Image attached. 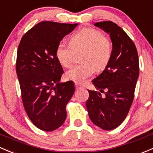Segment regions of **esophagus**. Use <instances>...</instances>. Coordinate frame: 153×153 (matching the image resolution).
Returning <instances> with one entry per match:
<instances>
[{
	"label": "esophagus",
	"mask_w": 153,
	"mask_h": 153,
	"mask_svg": "<svg viewBox=\"0 0 153 153\" xmlns=\"http://www.w3.org/2000/svg\"><path fill=\"white\" fill-rule=\"evenodd\" d=\"M75 88H76V89H79V88H81V86L79 84H78L77 82L75 83Z\"/></svg>",
	"instance_id": "34e87169"
}]
</instances>
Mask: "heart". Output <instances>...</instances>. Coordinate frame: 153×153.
<instances>
[{
    "label": "heart",
    "instance_id": "b5f03b06",
    "mask_svg": "<svg viewBox=\"0 0 153 153\" xmlns=\"http://www.w3.org/2000/svg\"><path fill=\"white\" fill-rule=\"evenodd\" d=\"M83 49L80 56L82 63L75 65L66 72L67 79L82 83L97 71L107 67L113 54L111 39L104 36L102 31L95 28L84 27L74 33L69 39V45L60 42L57 45L55 55L59 63L69 67L74 60V52Z\"/></svg>",
    "mask_w": 153,
    "mask_h": 153
}]
</instances>
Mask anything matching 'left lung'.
I'll list each match as a JSON object with an SVG mask.
<instances>
[{
  "instance_id": "8db88e82",
  "label": "left lung",
  "mask_w": 153,
  "mask_h": 153,
  "mask_svg": "<svg viewBox=\"0 0 153 153\" xmlns=\"http://www.w3.org/2000/svg\"><path fill=\"white\" fill-rule=\"evenodd\" d=\"M95 26L110 34L113 54L105 70L92 81L99 92L88 90L86 105L92 122L108 131L123 122L134 100L139 75L138 54L134 42L117 24L106 21Z\"/></svg>"
}]
</instances>
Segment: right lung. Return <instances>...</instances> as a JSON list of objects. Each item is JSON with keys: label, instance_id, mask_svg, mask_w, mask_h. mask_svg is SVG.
Here are the masks:
<instances>
[{"label": "right lung", "instance_id": "1", "mask_svg": "<svg viewBox=\"0 0 153 153\" xmlns=\"http://www.w3.org/2000/svg\"><path fill=\"white\" fill-rule=\"evenodd\" d=\"M77 25L41 22L24 34L19 45L16 73L22 103L31 122L42 131L63 125L66 106L75 93L73 81L60 82L63 70L55 50Z\"/></svg>", "mask_w": 153, "mask_h": 153}]
</instances>
